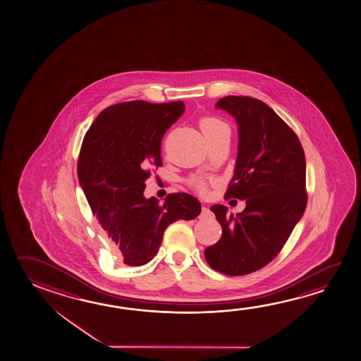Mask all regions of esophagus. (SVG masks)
Returning a JSON list of instances; mask_svg holds the SVG:
<instances>
[{"label": "esophagus", "mask_w": 361, "mask_h": 361, "mask_svg": "<svg viewBox=\"0 0 361 361\" xmlns=\"http://www.w3.org/2000/svg\"><path fill=\"white\" fill-rule=\"evenodd\" d=\"M211 214V211H209V208L206 207V206H203L202 207L201 216L202 217H204V216H208V214Z\"/></svg>", "instance_id": "obj_1"}]
</instances>
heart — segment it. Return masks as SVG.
<instances>
[{
    "instance_id": "1",
    "label": "heart",
    "mask_w": 361,
    "mask_h": 361,
    "mask_svg": "<svg viewBox=\"0 0 361 361\" xmlns=\"http://www.w3.org/2000/svg\"><path fill=\"white\" fill-rule=\"evenodd\" d=\"M200 128L204 137L209 140L214 136L221 134H230V126L222 118L216 116H204L200 120ZM190 184L200 193L206 192V182L202 178L193 177Z\"/></svg>"
}]
</instances>
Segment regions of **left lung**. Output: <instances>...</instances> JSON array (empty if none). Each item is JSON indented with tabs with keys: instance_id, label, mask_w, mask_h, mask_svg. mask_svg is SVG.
Here are the masks:
<instances>
[{
	"instance_id": "obj_1",
	"label": "left lung",
	"mask_w": 361,
	"mask_h": 361,
	"mask_svg": "<svg viewBox=\"0 0 361 361\" xmlns=\"http://www.w3.org/2000/svg\"><path fill=\"white\" fill-rule=\"evenodd\" d=\"M217 109L238 125V153L225 198L245 200L236 217L227 207L211 211L221 238L204 250L212 269L238 276L262 269L281 252L307 206L306 157L298 136L257 98L227 96Z\"/></svg>"
}]
</instances>
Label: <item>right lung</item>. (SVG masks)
Segmentation results:
<instances>
[{
    "mask_svg": "<svg viewBox=\"0 0 361 361\" xmlns=\"http://www.w3.org/2000/svg\"><path fill=\"white\" fill-rule=\"evenodd\" d=\"M184 104L130 101L104 109L88 128L77 173L92 214L123 255V264L149 263L165 228L201 214L188 193H171L160 204L144 197L145 180L163 165L161 139L183 114Z\"/></svg>",
    "mask_w": 361,
    "mask_h": 361,
    "instance_id": "1",
    "label": "right lung"
}]
</instances>
